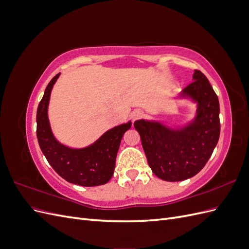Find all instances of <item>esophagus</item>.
Wrapping results in <instances>:
<instances>
[{"label":"esophagus","instance_id":"obj_1","mask_svg":"<svg viewBox=\"0 0 249 249\" xmlns=\"http://www.w3.org/2000/svg\"><path fill=\"white\" fill-rule=\"evenodd\" d=\"M142 115H143V112L141 110H134L131 113V119L132 120H137L140 117H142Z\"/></svg>","mask_w":249,"mask_h":249}]
</instances>
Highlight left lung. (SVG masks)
<instances>
[{
    "label": "left lung",
    "mask_w": 249,
    "mask_h": 249,
    "mask_svg": "<svg viewBox=\"0 0 249 249\" xmlns=\"http://www.w3.org/2000/svg\"><path fill=\"white\" fill-rule=\"evenodd\" d=\"M179 96L197 104L196 115L185 126L171 129L145 119L134 123L149 167L167 182L197 175L212 156L220 135L219 101L205 74L195 70L193 82Z\"/></svg>",
    "instance_id": "left-lung-1"
}]
</instances>
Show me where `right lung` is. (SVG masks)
<instances>
[{
    "mask_svg": "<svg viewBox=\"0 0 249 249\" xmlns=\"http://www.w3.org/2000/svg\"><path fill=\"white\" fill-rule=\"evenodd\" d=\"M60 73L51 80L37 109V139L42 154L58 175L72 184L85 187L108 183L115 168V160L124 134L131 129L129 122L107 131L91 145L71 148L61 144L52 133L48 107L53 86Z\"/></svg>",
    "mask_w": 249,
    "mask_h": 249,
    "instance_id": "right-lung-1",
    "label": "right lung"
}]
</instances>
